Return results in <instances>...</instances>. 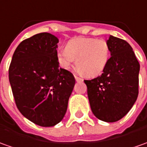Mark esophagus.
Here are the masks:
<instances>
[{"label": "esophagus", "instance_id": "esophagus-1", "mask_svg": "<svg viewBox=\"0 0 147 147\" xmlns=\"http://www.w3.org/2000/svg\"><path fill=\"white\" fill-rule=\"evenodd\" d=\"M75 79H76V82H82V81H83V80H82L81 78L78 77V76H75Z\"/></svg>", "mask_w": 147, "mask_h": 147}]
</instances>
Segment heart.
I'll list each match as a JSON object with an SVG mask.
<instances>
[{"label": "heart", "instance_id": "1", "mask_svg": "<svg viewBox=\"0 0 147 147\" xmlns=\"http://www.w3.org/2000/svg\"><path fill=\"white\" fill-rule=\"evenodd\" d=\"M110 55V47L106 40L80 37L69 41L65 51L58 53L57 59L63 69H69L76 60L78 71L87 77H93L105 68Z\"/></svg>", "mask_w": 147, "mask_h": 147}]
</instances>
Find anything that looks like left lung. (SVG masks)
<instances>
[{
  "instance_id": "1",
  "label": "left lung",
  "mask_w": 147,
  "mask_h": 147,
  "mask_svg": "<svg viewBox=\"0 0 147 147\" xmlns=\"http://www.w3.org/2000/svg\"><path fill=\"white\" fill-rule=\"evenodd\" d=\"M110 59L98 77L84 80L92 112L98 119L115 122L128 113L138 95L140 64L126 41L109 35Z\"/></svg>"
}]
</instances>
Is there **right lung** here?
Wrapping results in <instances>:
<instances>
[{"instance_id":"1","label":"right lung","mask_w":147,"mask_h":147,"mask_svg":"<svg viewBox=\"0 0 147 147\" xmlns=\"http://www.w3.org/2000/svg\"><path fill=\"white\" fill-rule=\"evenodd\" d=\"M58 38L40 33L22 41L12 58L9 80L16 105L33 123L54 126L65 115L76 84L73 75L59 67Z\"/></svg>"}]
</instances>
